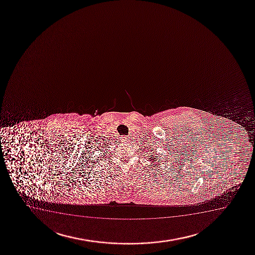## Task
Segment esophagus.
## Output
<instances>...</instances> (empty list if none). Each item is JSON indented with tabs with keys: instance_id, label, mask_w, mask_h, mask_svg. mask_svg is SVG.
Here are the masks:
<instances>
[{
	"instance_id": "1",
	"label": "esophagus",
	"mask_w": 255,
	"mask_h": 255,
	"mask_svg": "<svg viewBox=\"0 0 255 255\" xmlns=\"http://www.w3.org/2000/svg\"><path fill=\"white\" fill-rule=\"evenodd\" d=\"M129 136H126V135H125V136H122V137H121V141H122V142H124V143H127V142L129 141Z\"/></svg>"
}]
</instances>
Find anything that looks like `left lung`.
<instances>
[{"label": "left lung", "instance_id": "8db88e82", "mask_svg": "<svg viewBox=\"0 0 255 255\" xmlns=\"http://www.w3.org/2000/svg\"><path fill=\"white\" fill-rule=\"evenodd\" d=\"M154 154H155V153H154ZM150 157H151V158H149L150 161H152V163H157V162H159V161H157V159H156V157H157V156L150 155Z\"/></svg>", "mask_w": 255, "mask_h": 255}]
</instances>
